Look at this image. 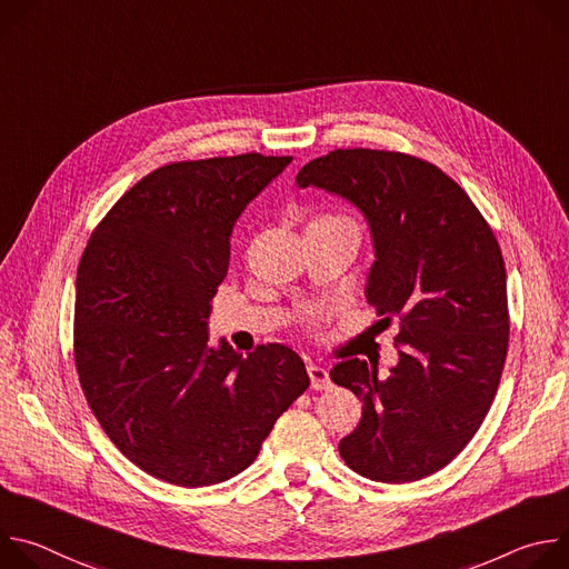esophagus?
Here are the masks:
<instances>
[{
	"mask_svg": "<svg viewBox=\"0 0 569 569\" xmlns=\"http://www.w3.org/2000/svg\"><path fill=\"white\" fill-rule=\"evenodd\" d=\"M308 376H310V387L317 389V391L331 387V376H329V369H327V367L308 365Z\"/></svg>",
	"mask_w": 569,
	"mask_h": 569,
	"instance_id": "obj_1",
	"label": "esophagus"
}]
</instances>
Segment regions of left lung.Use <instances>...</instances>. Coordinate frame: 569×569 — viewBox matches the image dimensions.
I'll list each match as a JSON object with an SVG mask.
<instances>
[{
	"label": "left lung",
	"mask_w": 569,
	"mask_h": 569,
	"mask_svg": "<svg viewBox=\"0 0 569 569\" xmlns=\"http://www.w3.org/2000/svg\"><path fill=\"white\" fill-rule=\"evenodd\" d=\"M297 184L365 213L376 250L367 301L382 321L400 319L387 378L358 358L331 371L362 400L340 455L373 481L423 479L475 437L502 378L509 303L493 229L455 180L405 152L338 148L308 161Z\"/></svg>",
	"instance_id": "left-lung-1"
}]
</instances>
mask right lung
I'll list each match as a JSON object with an SVG mask.
<instances>
[{
    "label": "right lung",
    "instance_id": "right-lung-1",
    "mask_svg": "<svg viewBox=\"0 0 569 569\" xmlns=\"http://www.w3.org/2000/svg\"><path fill=\"white\" fill-rule=\"evenodd\" d=\"M292 157L173 161L141 178L90 236L76 274L73 360L90 410L141 470L187 489L246 470L308 389L283 345H209L229 236Z\"/></svg>",
    "mask_w": 569,
    "mask_h": 569
}]
</instances>
